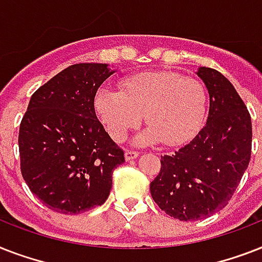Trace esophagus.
Returning <instances> with one entry per match:
<instances>
[{
  "instance_id": "esophagus-1",
  "label": "esophagus",
  "mask_w": 262,
  "mask_h": 262,
  "mask_svg": "<svg viewBox=\"0 0 262 262\" xmlns=\"http://www.w3.org/2000/svg\"><path fill=\"white\" fill-rule=\"evenodd\" d=\"M137 156H139V152H136V151H126V152H125V159H126V162L136 159Z\"/></svg>"
}]
</instances>
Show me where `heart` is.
I'll return each instance as SVG.
<instances>
[{"label": "heart", "mask_w": 262, "mask_h": 262, "mask_svg": "<svg viewBox=\"0 0 262 262\" xmlns=\"http://www.w3.org/2000/svg\"><path fill=\"white\" fill-rule=\"evenodd\" d=\"M121 90L103 85L94 99L95 113L115 141L126 139L143 114L148 127L135 137L137 145L163 141L178 147L203 127L207 90L194 77L171 71L143 72L123 80Z\"/></svg>", "instance_id": "obj_1"}]
</instances>
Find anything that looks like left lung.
<instances>
[{"label":"left lung","mask_w":262,"mask_h":262,"mask_svg":"<svg viewBox=\"0 0 262 262\" xmlns=\"http://www.w3.org/2000/svg\"><path fill=\"white\" fill-rule=\"evenodd\" d=\"M209 94L205 126L190 143L162 156V167L149 185L162 211L183 222L223 209L250 162L252 118L236 90L220 72H195Z\"/></svg>","instance_id":"8db88e82"}]
</instances>
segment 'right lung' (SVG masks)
<instances>
[{
	"label": "right lung",
	"mask_w": 262,
	"mask_h": 262,
	"mask_svg": "<svg viewBox=\"0 0 262 262\" xmlns=\"http://www.w3.org/2000/svg\"><path fill=\"white\" fill-rule=\"evenodd\" d=\"M115 71L76 63L36 90L20 123L23 178L47 208L81 213L110 194L113 171L125 162L95 113L94 99Z\"/></svg>",
	"instance_id": "obj_1"
}]
</instances>
